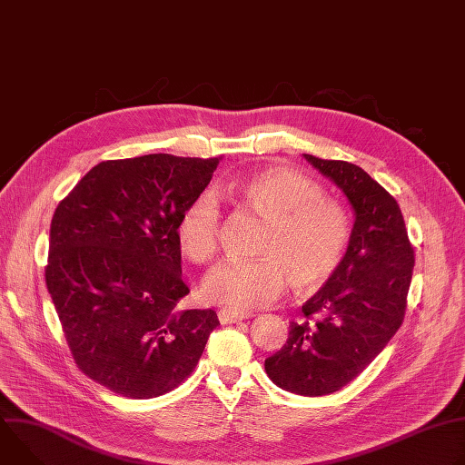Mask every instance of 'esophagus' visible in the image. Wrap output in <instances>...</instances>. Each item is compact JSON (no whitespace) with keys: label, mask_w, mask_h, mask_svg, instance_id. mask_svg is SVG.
I'll return each mask as SVG.
<instances>
[{"label":"esophagus","mask_w":465,"mask_h":465,"mask_svg":"<svg viewBox=\"0 0 465 465\" xmlns=\"http://www.w3.org/2000/svg\"><path fill=\"white\" fill-rule=\"evenodd\" d=\"M217 316H219L221 323H237V322H242V320L250 318L252 314H250V312H244V311H237V309L223 307V309H219Z\"/></svg>","instance_id":"1"}]
</instances>
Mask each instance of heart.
<instances>
[{
	"instance_id": "1",
	"label": "heart",
	"mask_w": 465,
	"mask_h": 465,
	"mask_svg": "<svg viewBox=\"0 0 465 465\" xmlns=\"http://www.w3.org/2000/svg\"><path fill=\"white\" fill-rule=\"evenodd\" d=\"M232 193L269 226L257 246L261 259L226 261L206 276V300L237 311L259 309L282 296L289 280L300 291H312L335 272L350 237L348 219L335 203L322 198L312 178L271 165L235 182ZM219 221V203L212 193L196 194L183 208L176 239L191 261L213 259Z\"/></svg>"
}]
</instances>
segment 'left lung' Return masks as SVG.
I'll return each mask as SVG.
<instances>
[{"label": "left lung", "mask_w": 465, "mask_h": 465, "mask_svg": "<svg viewBox=\"0 0 465 465\" xmlns=\"http://www.w3.org/2000/svg\"><path fill=\"white\" fill-rule=\"evenodd\" d=\"M303 158L348 198L353 228L344 257L291 322L285 346L264 361L271 381L316 397L351 382L401 327L414 269V248L395 198L364 169Z\"/></svg>", "instance_id": "8db88e82"}]
</instances>
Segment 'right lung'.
<instances>
[{
	"label": "right lung",
	"instance_id": "add662e5",
	"mask_svg": "<svg viewBox=\"0 0 465 465\" xmlns=\"http://www.w3.org/2000/svg\"><path fill=\"white\" fill-rule=\"evenodd\" d=\"M219 160L147 154L90 169L54 210L45 283L77 366L108 390L151 400L176 388L219 325L178 311L176 224Z\"/></svg>",
	"mask_w": 465,
	"mask_h": 465
}]
</instances>
